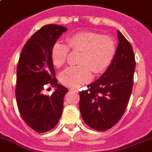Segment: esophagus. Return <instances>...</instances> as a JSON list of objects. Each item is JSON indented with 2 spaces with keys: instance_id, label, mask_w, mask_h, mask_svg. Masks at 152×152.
Segmentation results:
<instances>
[{
  "instance_id": "obj_1",
  "label": "esophagus",
  "mask_w": 152,
  "mask_h": 152,
  "mask_svg": "<svg viewBox=\"0 0 152 152\" xmlns=\"http://www.w3.org/2000/svg\"><path fill=\"white\" fill-rule=\"evenodd\" d=\"M71 90H72L73 91H74V92H76V93L79 92V90H78L77 89H73H73H71Z\"/></svg>"
}]
</instances>
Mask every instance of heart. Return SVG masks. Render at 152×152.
I'll return each mask as SVG.
<instances>
[{
	"instance_id": "b5f03b06",
	"label": "heart",
	"mask_w": 152,
	"mask_h": 152,
	"mask_svg": "<svg viewBox=\"0 0 152 152\" xmlns=\"http://www.w3.org/2000/svg\"><path fill=\"white\" fill-rule=\"evenodd\" d=\"M68 46L57 42L53 45L51 58L53 64L60 68L66 62L69 47L73 51L81 52L78 61L80 65L69 67L61 73L60 79L63 84L77 88L89 82L95 75L100 74L111 65L115 56L116 46L110 37L91 31L73 34L68 38Z\"/></svg>"
}]
</instances>
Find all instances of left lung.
I'll return each instance as SVG.
<instances>
[{
	"label": "left lung",
	"instance_id": "left-lung-1",
	"mask_svg": "<svg viewBox=\"0 0 152 152\" xmlns=\"http://www.w3.org/2000/svg\"><path fill=\"white\" fill-rule=\"evenodd\" d=\"M118 45L110 66L99 79L80 91L79 109L86 125L106 131L119 121L129 101L136 68L133 48L118 31Z\"/></svg>",
	"mask_w": 152,
	"mask_h": 152
}]
</instances>
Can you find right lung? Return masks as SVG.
Instances as JSON below:
<instances>
[{
  "label": "right lung",
  "mask_w": 152,
  "mask_h": 152,
  "mask_svg": "<svg viewBox=\"0 0 152 152\" xmlns=\"http://www.w3.org/2000/svg\"><path fill=\"white\" fill-rule=\"evenodd\" d=\"M67 28L48 24L36 31L26 42L17 66L16 98L25 123L38 133L50 131L57 125L63 110L68 89L58 84L51 50ZM50 84L56 87L50 96L44 93Z\"/></svg>",
  "instance_id": "add662e5"
}]
</instances>
